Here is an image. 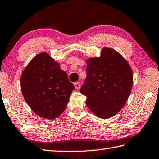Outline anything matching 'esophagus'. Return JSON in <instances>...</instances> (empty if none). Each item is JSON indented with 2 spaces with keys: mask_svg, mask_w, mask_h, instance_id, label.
Listing matches in <instances>:
<instances>
[{
  "mask_svg": "<svg viewBox=\"0 0 159 159\" xmlns=\"http://www.w3.org/2000/svg\"><path fill=\"white\" fill-rule=\"evenodd\" d=\"M74 86H75V89H77V90L80 89V86H81L80 82H75L74 84Z\"/></svg>",
  "mask_w": 159,
  "mask_h": 159,
  "instance_id": "1",
  "label": "esophagus"
}]
</instances>
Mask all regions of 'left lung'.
Returning a JSON list of instances; mask_svg holds the SVG:
<instances>
[{"mask_svg": "<svg viewBox=\"0 0 159 159\" xmlns=\"http://www.w3.org/2000/svg\"><path fill=\"white\" fill-rule=\"evenodd\" d=\"M86 76L80 93L86 104L97 117L108 119L127 102L133 85L132 69L116 50L104 47L100 57L86 59Z\"/></svg>", "mask_w": 159, "mask_h": 159, "instance_id": "1", "label": "left lung"}]
</instances>
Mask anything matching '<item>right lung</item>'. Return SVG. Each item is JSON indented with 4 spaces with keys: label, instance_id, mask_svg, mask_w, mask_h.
Here are the masks:
<instances>
[{
    "label": "right lung",
    "instance_id": "obj_1",
    "mask_svg": "<svg viewBox=\"0 0 159 159\" xmlns=\"http://www.w3.org/2000/svg\"><path fill=\"white\" fill-rule=\"evenodd\" d=\"M20 88L35 114L54 120L61 115L75 89L67 74L46 52L36 55L20 76Z\"/></svg>",
    "mask_w": 159,
    "mask_h": 159
}]
</instances>
